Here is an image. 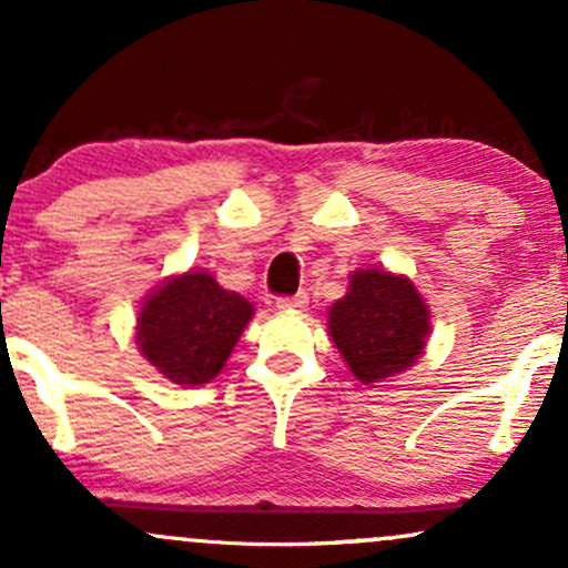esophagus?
<instances>
[{"mask_svg":"<svg viewBox=\"0 0 568 568\" xmlns=\"http://www.w3.org/2000/svg\"><path fill=\"white\" fill-rule=\"evenodd\" d=\"M275 304H277V310L302 312V310H306V304H310V296H306V293L302 291V293H296V296H280Z\"/></svg>","mask_w":568,"mask_h":568,"instance_id":"esophagus-1","label":"esophagus"}]
</instances>
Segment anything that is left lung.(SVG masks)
Listing matches in <instances>:
<instances>
[{
	"label": "left lung",
	"instance_id": "obj_1",
	"mask_svg": "<svg viewBox=\"0 0 568 568\" xmlns=\"http://www.w3.org/2000/svg\"><path fill=\"white\" fill-rule=\"evenodd\" d=\"M328 336L357 382H393L422 357L429 306L406 275L355 270L347 293L328 306Z\"/></svg>",
	"mask_w": 568,
	"mask_h": 568
}]
</instances>
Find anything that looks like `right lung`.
<instances>
[{"label":"right lung","mask_w":568,"mask_h":568,"mask_svg":"<svg viewBox=\"0 0 568 568\" xmlns=\"http://www.w3.org/2000/svg\"><path fill=\"white\" fill-rule=\"evenodd\" d=\"M253 315L256 306L221 288L211 272L189 270L143 298L135 344L168 382L200 387L221 374Z\"/></svg>","instance_id":"add662e5"}]
</instances>
